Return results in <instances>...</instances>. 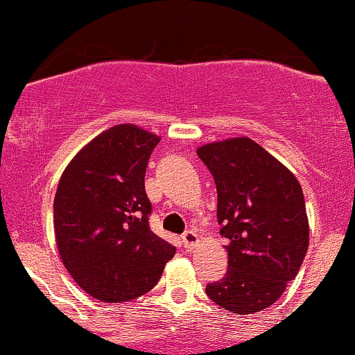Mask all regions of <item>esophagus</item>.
Here are the masks:
<instances>
[{"label":"esophagus","mask_w":355,"mask_h":355,"mask_svg":"<svg viewBox=\"0 0 355 355\" xmlns=\"http://www.w3.org/2000/svg\"><path fill=\"white\" fill-rule=\"evenodd\" d=\"M182 240H183V247H185L187 250H191V248H195V247L198 245V235L195 234L193 230L185 232V234H183Z\"/></svg>","instance_id":"esophagus-1"}]
</instances>
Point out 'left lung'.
<instances>
[{"mask_svg":"<svg viewBox=\"0 0 355 355\" xmlns=\"http://www.w3.org/2000/svg\"><path fill=\"white\" fill-rule=\"evenodd\" d=\"M198 157L217 187L229 270L207 295L239 315L270 307L295 279L309 248V220L295 175L247 137L203 145Z\"/></svg>","mask_w":355,"mask_h":355,"instance_id":"obj_1","label":"left lung"}]
</instances>
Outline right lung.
I'll return each instance as SVG.
<instances>
[{"label":"right lung","mask_w":355,"mask_h":355,"mask_svg":"<svg viewBox=\"0 0 355 355\" xmlns=\"http://www.w3.org/2000/svg\"><path fill=\"white\" fill-rule=\"evenodd\" d=\"M160 137L123 123L85 145L53 203L63 266L87 294L120 304L152 291L175 247L150 230L148 158Z\"/></svg>","instance_id":"add662e5"}]
</instances>
